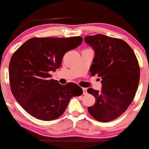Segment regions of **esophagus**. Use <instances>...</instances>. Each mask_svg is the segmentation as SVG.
Here are the masks:
<instances>
[{
	"mask_svg": "<svg viewBox=\"0 0 149 149\" xmlns=\"http://www.w3.org/2000/svg\"><path fill=\"white\" fill-rule=\"evenodd\" d=\"M83 95H87L88 94L87 89L85 88H83Z\"/></svg>",
	"mask_w": 149,
	"mask_h": 149,
	"instance_id": "esophagus-1",
	"label": "esophagus"
}]
</instances>
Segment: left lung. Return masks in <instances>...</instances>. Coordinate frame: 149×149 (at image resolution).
<instances>
[{
  "label": "left lung",
  "instance_id": "1",
  "mask_svg": "<svg viewBox=\"0 0 149 149\" xmlns=\"http://www.w3.org/2000/svg\"><path fill=\"white\" fill-rule=\"evenodd\" d=\"M85 42L95 52L90 68L101 80L102 91L88 88L96 102L88 108L93 117L107 122L117 118L132 103L137 91L140 68L136 55L125 41L100 35L86 36Z\"/></svg>",
  "mask_w": 149,
  "mask_h": 149
}]
</instances>
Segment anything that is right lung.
I'll return each instance as SVG.
<instances>
[{
  "mask_svg": "<svg viewBox=\"0 0 149 149\" xmlns=\"http://www.w3.org/2000/svg\"><path fill=\"white\" fill-rule=\"evenodd\" d=\"M82 41L81 37H35L13 54L9 63L10 85L26 112L39 120H54L64 112L72 97L83 94L76 83L61 85L50 75L61 67L63 55Z\"/></svg>",
  "mask_w": 149,
  "mask_h": 149,
  "instance_id": "1",
  "label": "right lung"
}]
</instances>
